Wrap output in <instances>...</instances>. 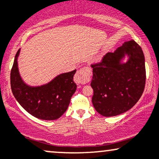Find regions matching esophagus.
<instances>
[{
  "instance_id": "34e87169",
  "label": "esophagus",
  "mask_w": 159,
  "mask_h": 159,
  "mask_svg": "<svg viewBox=\"0 0 159 159\" xmlns=\"http://www.w3.org/2000/svg\"><path fill=\"white\" fill-rule=\"evenodd\" d=\"M91 71L88 67H84L80 70L75 75L74 80L77 84H84L90 79Z\"/></svg>"
}]
</instances>
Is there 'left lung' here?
<instances>
[{"label":"left lung","mask_w":159,"mask_h":159,"mask_svg":"<svg viewBox=\"0 0 159 159\" xmlns=\"http://www.w3.org/2000/svg\"><path fill=\"white\" fill-rule=\"evenodd\" d=\"M126 57L128 59L124 62ZM92 67V102L101 116L111 117L124 113L141 98L146 81L145 59L135 41L125 42Z\"/></svg>","instance_id":"8db88e82"}]
</instances>
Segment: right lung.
<instances>
[{
    "mask_svg": "<svg viewBox=\"0 0 159 159\" xmlns=\"http://www.w3.org/2000/svg\"><path fill=\"white\" fill-rule=\"evenodd\" d=\"M19 49L11 70V89L15 99L26 112L42 120L58 119L67 110L77 85L73 81L76 70L58 75L48 83L32 86L22 79L19 72Z\"/></svg>",
    "mask_w": 159,
    "mask_h": 159,
    "instance_id": "add662e5",
    "label": "right lung"
}]
</instances>
